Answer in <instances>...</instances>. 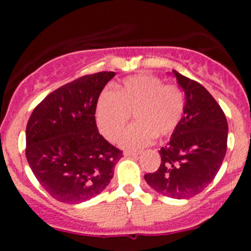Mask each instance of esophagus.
<instances>
[{"label":"esophagus","instance_id":"esophagus-1","mask_svg":"<svg viewBox=\"0 0 251 251\" xmlns=\"http://www.w3.org/2000/svg\"><path fill=\"white\" fill-rule=\"evenodd\" d=\"M138 151H124V155L125 156H128V158H130V156H137L138 155Z\"/></svg>","mask_w":251,"mask_h":251}]
</instances>
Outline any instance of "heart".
<instances>
[{"mask_svg":"<svg viewBox=\"0 0 251 251\" xmlns=\"http://www.w3.org/2000/svg\"><path fill=\"white\" fill-rule=\"evenodd\" d=\"M184 93L178 86L164 85L154 75L124 80L114 92L104 91L96 108V120L107 140L116 141L133 115L136 123L121 136L124 148L138 149L154 138L173 135L184 113Z\"/></svg>","mask_w":251,"mask_h":251,"instance_id":"obj_1","label":"heart"}]
</instances>
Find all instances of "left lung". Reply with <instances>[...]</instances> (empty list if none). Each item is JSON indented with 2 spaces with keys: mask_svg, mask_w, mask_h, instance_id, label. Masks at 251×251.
<instances>
[{
  "mask_svg": "<svg viewBox=\"0 0 251 251\" xmlns=\"http://www.w3.org/2000/svg\"><path fill=\"white\" fill-rule=\"evenodd\" d=\"M174 75L186 95L183 118L170 142L159 151V169L144 175V179L163 196L186 199L204 191L219 173L226 155L228 125L204 86L176 70Z\"/></svg>",
  "mask_w": 251,
  "mask_h": 251,
  "instance_id": "1",
  "label": "left lung"
}]
</instances>
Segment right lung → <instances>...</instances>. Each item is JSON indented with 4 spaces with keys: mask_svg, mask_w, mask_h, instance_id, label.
Here are the masks:
<instances>
[{
    "mask_svg": "<svg viewBox=\"0 0 251 251\" xmlns=\"http://www.w3.org/2000/svg\"><path fill=\"white\" fill-rule=\"evenodd\" d=\"M114 75L100 72L65 83L39 103L27 121V163L42 188L62 203L98 196L124 156L98 132L95 116L100 92Z\"/></svg>",
    "mask_w": 251,
    "mask_h": 251,
    "instance_id": "obj_1",
    "label": "right lung"
}]
</instances>
